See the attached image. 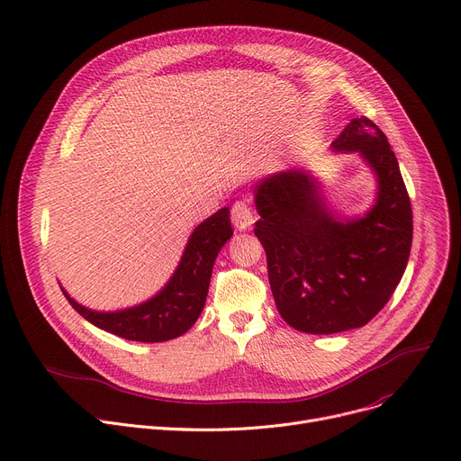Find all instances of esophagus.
Wrapping results in <instances>:
<instances>
[{
    "mask_svg": "<svg viewBox=\"0 0 461 461\" xmlns=\"http://www.w3.org/2000/svg\"><path fill=\"white\" fill-rule=\"evenodd\" d=\"M231 221H233V226L237 230H248L249 226L254 224V213H252V207L248 205V202L244 200H239L233 203L231 207Z\"/></svg>",
    "mask_w": 461,
    "mask_h": 461,
    "instance_id": "esophagus-1",
    "label": "esophagus"
}]
</instances>
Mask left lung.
Listing matches in <instances>:
<instances>
[{
  "label": "left lung",
  "mask_w": 461,
  "mask_h": 461,
  "mask_svg": "<svg viewBox=\"0 0 461 461\" xmlns=\"http://www.w3.org/2000/svg\"><path fill=\"white\" fill-rule=\"evenodd\" d=\"M332 149L358 152L376 175V202L362 219H334L298 169L256 187L261 219L254 231L276 307L290 327L311 334L357 329L379 314L406 270L413 233L410 196L384 132L362 115Z\"/></svg>",
  "instance_id": "1"
}]
</instances>
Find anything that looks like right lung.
I'll use <instances>...</instances> for the list:
<instances>
[{"label":"right lung","instance_id":"add662e5","mask_svg":"<svg viewBox=\"0 0 461 461\" xmlns=\"http://www.w3.org/2000/svg\"><path fill=\"white\" fill-rule=\"evenodd\" d=\"M231 235L230 209L222 207L193 231L171 281L159 294L138 307L117 312H97L78 305L64 288L62 292L82 318L124 340L165 342L176 339L198 320L215 259Z\"/></svg>","mask_w":461,"mask_h":461}]
</instances>
